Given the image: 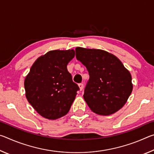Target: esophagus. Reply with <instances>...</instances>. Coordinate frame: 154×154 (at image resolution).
Returning <instances> with one entry per match:
<instances>
[{
  "mask_svg": "<svg viewBox=\"0 0 154 154\" xmlns=\"http://www.w3.org/2000/svg\"><path fill=\"white\" fill-rule=\"evenodd\" d=\"M79 87L80 91H82L83 89V83H79Z\"/></svg>",
  "mask_w": 154,
  "mask_h": 154,
  "instance_id": "esophagus-1",
  "label": "esophagus"
}]
</instances>
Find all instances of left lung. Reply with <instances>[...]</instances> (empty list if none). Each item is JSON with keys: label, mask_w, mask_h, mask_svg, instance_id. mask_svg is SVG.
<instances>
[{"label": "left lung", "mask_w": 154, "mask_h": 154, "mask_svg": "<svg viewBox=\"0 0 154 154\" xmlns=\"http://www.w3.org/2000/svg\"><path fill=\"white\" fill-rule=\"evenodd\" d=\"M75 51L77 59L89 72L83 98L91 110L109 116L123 107L133 86L131 75L122 62L102 49L78 47Z\"/></svg>", "instance_id": "8db88e82"}]
</instances>
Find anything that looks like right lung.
Listing matches in <instances>:
<instances>
[{
    "mask_svg": "<svg viewBox=\"0 0 154 154\" xmlns=\"http://www.w3.org/2000/svg\"><path fill=\"white\" fill-rule=\"evenodd\" d=\"M75 54L73 49L49 51L36 59L25 78L26 97L43 118L58 119L71 109L79 90L67 70Z\"/></svg>",
    "mask_w": 154,
    "mask_h": 154,
    "instance_id": "1",
    "label": "right lung"
}]
</instances>
